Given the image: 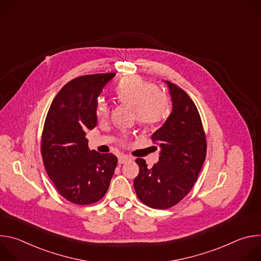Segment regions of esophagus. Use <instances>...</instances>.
Instances as JSON below:
<instances>
[{"instance_id":"34e87169","label":"esophagus","mask_w":261,"mask_h":261,"mask_svg":"<svg viewBox=\"0 0 261 261\" xmlns=\"http://www.w3.org/2000/svg\"><path fill=\"white\" fill-rule=\"evenodd\" d=\"M132 159L129 157V156H126V155H121L120 157H119V164H124V163H126V162H128V161H131Z\"/></svg>"}]
</instances>
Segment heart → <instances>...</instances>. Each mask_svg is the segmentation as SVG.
<instances>
[{
    "mask_svg": "<svg viewBox=\"0 0 261 261\" xmlns=\"http://www.w3.org/2000/svg\"><path fill=\"white\" fill-rule=\"evenodd\" d=\"M122 104L134 107L135 119L140 126L151 127L162 122L169 108V99L165 93L158 90L155 84L146 82L139 76L122 80L116 90ZM109 106L103 100H98L96 116L105 120L109 116Z\"/></svg>",
    "mask_w": 261,
    "mask_h": 261,
    "instance_id": "1",
    "label": "heart"
}]
</instances>
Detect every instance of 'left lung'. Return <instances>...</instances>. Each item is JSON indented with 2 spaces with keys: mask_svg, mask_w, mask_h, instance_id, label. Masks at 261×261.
I'll use <instances>...</instances> for the list:
<instances>
[{
  "mask_svg": "<svg viewBox=\"0 0 261 261\" xmlns=\"http://www.w3.org/2000/svg\"><path fill=\"white\" fill-rule=\"evenodd\" d=\"M169 88L172 111L153 135L160 145L159 162L148 168L137 158L139 173L134 189L141 202L153 208L165 210L178 203L194 186L206 156V139L196 105L176 85Z\"/></svg>",
  "mask_w": 261,
  "mask_h": 261,
  "instance_id": "obj_1",
  "label": "left lung"
}]
</instances>
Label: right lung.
Instances as JSON below:
<instances>
[{
	"label": "right lung",
	"instance_id": "right-lung-1",
	"mask_svg": "<svg viewBox=\"0 0 261 261\" xmlns=\"http://www.w3.org/2000/svg\"><path fill=\"white\" fill-rule=\"evenodd\" d=\"M116 73L91 74L66 84L45 119L41 155L56 189L72 203L87 205L107 192L118 164L113 154L90 150L86 131L97 125V98Z\"/></svg>",
	"mask_w": 261,
	"mask_h": 261
}]
</instances>
